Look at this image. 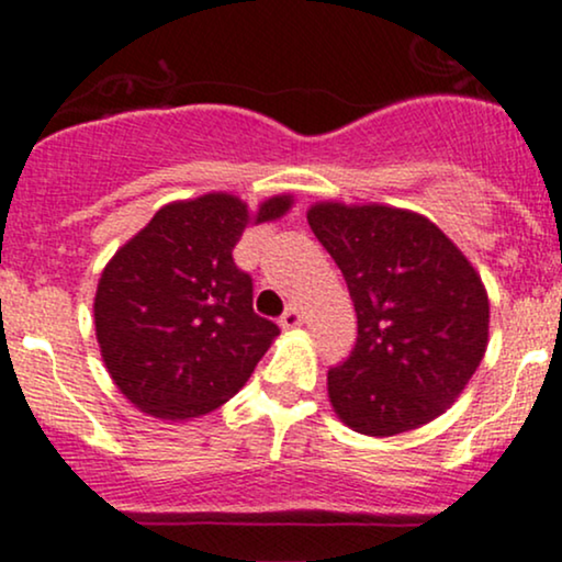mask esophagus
<instances>
[{
  "label": "esophagus",
  "instance_id": "34e87169",
  "mask_svg": "<svg viewBox=\"0 0 562 562\" xmlns=\"http://www.w3.org/2000/svg\"><path fill=\"white\" fill-rule=\"evenodd\" d=\"M280 325L285 327V330H293V327L303 325V312H301V308L290 303V306L285 308V314H282V317H280Z\"/></svg>",
  "mask_w": 562,
  "mask_h": 562
}]
</instances>
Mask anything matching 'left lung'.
<instances>
[{
  "label": "left lung",
  "instance_id": "obj_1",
  "mask_svg": "<svg viewBox=\"0 0 562 562\" xmlns=\"http://www.w3.org/2000/svg\"><path fill=\"white\" fill-rule=\"evenodd\" d=\"M306 218L357 308V346L327 372L335 415L378 438L436 420L486 353L488 295L479 272L412 211L317 203Z\"/></svg>",
  "mask_w": 562,
  "mask_h": 562
}]
</instances>
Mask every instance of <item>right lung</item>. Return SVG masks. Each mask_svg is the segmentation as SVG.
Masks as SVG:
<instances>
[{
	"label": "right lung",
	"instance_id": "1",
	"mask_svg": "<svg viewBox=\"0 0 562 562\" xmlns=\"http://www.w3.org/2000/svg\"><path fill=\"white\" fill-rule=\"evenodd\" d=\"M290 195L254 216L209 192L169 203L108 261L94 295L102 362L119 391L160 420H190L243 389L280 335L254 312V280L232 250L250 222L280 218Z\"/></svg>",
	"mask_w": 562,
	"mask_h": 562
}]
</instances>
